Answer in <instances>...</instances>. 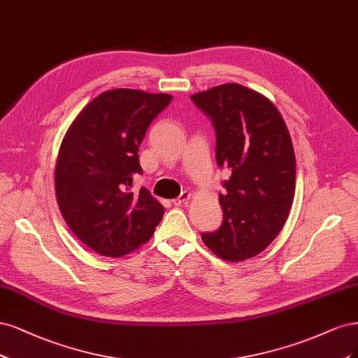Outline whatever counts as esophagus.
<instances>
[{"instance_id": "esophagus-1", "label": "esophagus", "mask_w": 358, "mask_h": 358, "mask_svg": "<svg viewBox=\"0 0 358 358\" xmlns=\"http://www.w3.org/2000/svg\"><path fill=\"white\" fill-rule=\"evenodd\" d=\"M189 199H190V193H189V192H182V193L178 196V198L172 199V203H174L176 206H180V205H182V203H186Z\"/></svg>"}]
</instances>
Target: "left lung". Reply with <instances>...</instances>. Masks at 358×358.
Masks as SVG:
<instances>
[{
  "mask_svg": "<svg viewBox=\"0 0 358 358\" xmlns=\"http://www.w3.org/2000/svg\"><path fill=\"white\" fill-rule=\"evenodd\" d=\"M215 129L217 165L230 172L218 196L223 222L202 234L213 252L227 262L257 256L278 236L290 213L296 157L290 134L273 103L238 83L192 95Z\"/></svg>",
  "mask_w": 358,
  "mask_h": 358,
  "instance_id": "obj_1",
  "label": "left lung"
}]
</instances>
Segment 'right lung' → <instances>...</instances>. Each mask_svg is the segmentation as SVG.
Segmentation results:
<instances>
[{
	"instance_id": "1",
	"label": "right lung",
	"mask_w": 358,
	"mask_h": 358,
	"mask_svg": "<svg viewBox=\"0 0 358 358\" xmlns=\"http://www.w3.org/2000/svg\"><path fill=\"white\" fill-rule=\"evenodd\" d=\"M172 101L166 94L113 89L92 99L61 144L56 199L74 235L107 257H122L152 238L165 208L145 187L138 150L150 123Z\"/></svg>"
}]
</instances>
